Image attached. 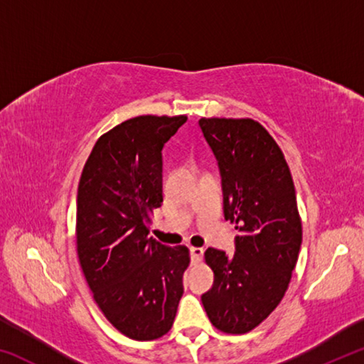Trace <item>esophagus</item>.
<instances>
[{"mask_svg": "<svg viewBox=\"0 0 364 364\" xmlns=\"http://www.w3.org/2000/svg\"><path fill=\"white\" fill-rule=\"evenodd\" d=\"M189 254H191V260L193 263H199L202 260V257H204V249L202 247H191L189 249Z\"/></svg>", "mask_w": 364, "mask_h": 364, "instance_id": "esophagus-1", "label": "esophagus"}]
</instances>
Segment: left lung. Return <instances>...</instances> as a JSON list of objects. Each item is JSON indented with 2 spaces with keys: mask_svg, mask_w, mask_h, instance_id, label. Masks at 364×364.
Listing matches in <instances>:
<instances>
[{
  "mask_svg": "<svg viewBox=\"0 0 364 364\" xmlns=\"http://www.w3.org/2000/svg\"><path fill=\"white\" fill-rule=\"evenodd\" d=\"M218 162L223 213L236 223L234 252L208 247L213 286L202 294L207 316L226 334H245L279 305L301 244L297 197L284 154L252 119H200Z\"/></svg>",
  "mask_w": 364,
  "mask_h": 364,
  "instance_id": "left-lung-1",
  "label": "left lung"
}]
</instances>
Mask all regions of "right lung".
Listing matches in <instances>:
<instances>
[{
	"mask_svg": "<svg viewBox=\"0 0 364 364\" xmlns=\"http://www.w3.org/2000/svg\"><path fill=\"white\" fill-rule=\"evenodd\" d=\"M186 115H139L96 141L77 196V252L86 282L110 324L134 341L173 326L189 264L184 245L149 234L164 202L162 149Z\"/></svg>",
	"mask_w": 364,
	"mask_h": 364,
	"instance_id": "obj_1",
	"label": "right lung"
}]
</instances>
